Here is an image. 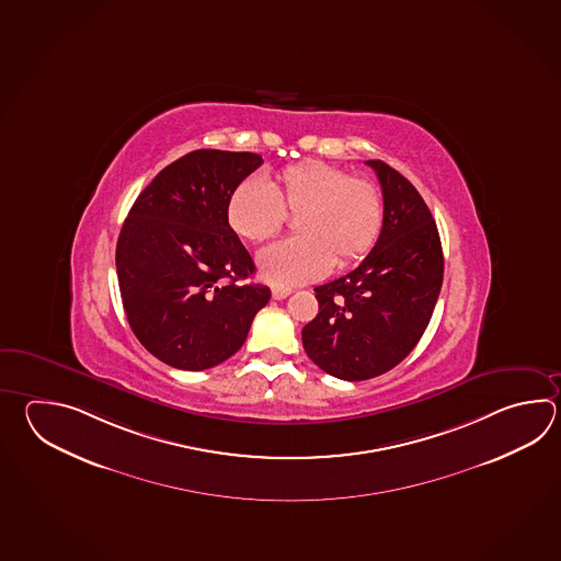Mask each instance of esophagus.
I'll list each match as a JSON object with an SVG mask.
<instances>
[{
  "instance_id": "esophagus-1",
  "label": "esophagus",
  "mask_w": 561,
  "mask_h": 561,
  "mask_svg": "<svg viewBox=\"0 0 561 561\" xmlns=\"http://www.w3.org/2000/svg\"><path fill=\"white\" fill-rule=\"evenodd\" d=\"M289 294H291V289H289V287H272V296H274V299H286Z\"/></svg>"
}]
</instances>
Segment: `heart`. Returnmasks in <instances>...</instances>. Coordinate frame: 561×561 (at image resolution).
<instances>
[{
    "mask_svg": "<svg viewBox=\"0 0 561 561\" xmlns=\"http://www.w3.org/2000/svg\"><path fill=\"white\" fill-rule=\"evenodd\" d=\"M287 214H298L299 236L267 245L257 265L267 282L298 286L320 279L333 263L345 267L366 257L381 236L386 204L371 180L321 160L287 165L270 185L243 180L226 204L229 228L250 243L282 231Z\"/></svg>",
    "mask_w": 561,
    "mask_h": 561,
    "instance_id": "b5f03b06",
    "label": "heart"
}]
</instances>
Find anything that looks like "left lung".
Masks as SVG:
<instances>
[{
    "instance_id": "1",
    "label": "left lung",
    "mask_w": 561,
    "mask_h": 561,
    "mask_svg": "<svg viewBox=\"0 0 561 561\" xmlns=\"http://www.w3.org/2000/svg\"><path fill=\"white\" fill-rule=\"evenodd\" d=\"M378 173L386 221L366 260L316 287L320 311L301 330L309 359L345 381L376 378L398 366L432 320L444 282V253L430 207L386 161Z\"/></svg>"
}]
</instances>
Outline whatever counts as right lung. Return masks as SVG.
<instances>
[{"label": "right lung", "instance_id": "add662e5", "mask_svg": "<svg viewBox=\"0 0 561 561\" xmlns=\"http://www.w3.org/2000/svg\"><path fill=\"white\" fill-rule=\"evenodd\" d=\"M252 151L195 149L163 168L129 209L115 248L127 321L163 364L202 371L240 350L270 287L243 282L252 255L226 219Z\"/></svg>", "mask_w": 561, "mask_h": 561}]
</instances>
